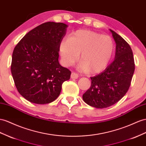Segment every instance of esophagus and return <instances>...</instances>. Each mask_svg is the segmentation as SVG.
Here are the masks:
<instances>
[{
    "label": "esophagus",
    "instance_id": "1",
    "mask_svg": "<svg viewBox=\"0 0 146 146\" xmlns=\"http://www.w3.org/2000/svg\"><path fill=\"white\" fill-rule=\"evenodd\" d=\"M78 76H79L78 74L75 72H72V74H71V78L72 79H77Z\"/></svg>",
    "mask_w": 146,
    "mask_h": 146
}]
</instances>
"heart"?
Returning <instances> with one entry per match:
<instances>
[{"mask_svg":"<svg viewBox=\"0 0 146 146\" xmlns=\"http://www.w3.org/2000/svg\"><path fill=\"white\" fill-rule=\"evenodd\" d=\"M111 37L89 30H80L64 39L60 45V54L66 66L77 61L80 53L81 61L78 69L82 72L99 73L109 64L114 52Z\"/></svg>","mask_w":146,"mask_h":146,"instance_id":"b5f03b06","label":"heart"}]
</instances>
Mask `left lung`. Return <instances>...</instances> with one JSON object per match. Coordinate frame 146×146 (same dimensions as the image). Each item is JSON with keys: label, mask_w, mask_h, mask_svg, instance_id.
I'll return each instance as SVG.
<instances>
[{"label": "left lung", "mask_w": 146, "mask_h": 146, "mask_svg": "<svg viewBox=\"0 0 146 146\" xmlns=\"http://www.w3.org/2000/svg\"><path fill=\"white\" fill-rule=\"evenodd\" d=\"M110 31L116 42L114 60L102 73L91 77V87L83 95L86 103L98 109L113 106L126 94L135 69L129 45L117 33Z\"/></svg>", "instance_id": "obj_1"}]
</instances>
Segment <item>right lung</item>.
Here are the masks:
<instances>
[{
    "mask_svg": "<svg viewBox=\"0 0 146 146\" xmlns=\"http://www.w3.org/2000/svg\"><path fill=\"white\" fill-rule=\"evenodd\" d=\"M68 25L46 22L29 31L15 47L11 72L20 94L32 103L53 102L71 72L58 62L60 45Z\"/></svg>",
    "mask_w": 146,
    "mask_h": 146,
    "instance_id": "obj_1",
    "label": "right lung"
}]
</instances>
